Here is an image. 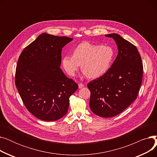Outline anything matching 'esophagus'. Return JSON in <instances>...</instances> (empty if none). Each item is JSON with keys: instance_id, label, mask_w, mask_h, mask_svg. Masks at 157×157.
<instances>
[{"instance_id": "obj_1", "label": "esophagus", "mask_w": 157, "mask_h": 157, "mask_svg": "<svg viewBox=\"0 0 157 157\" xmlns=\"http://www.w3.org/2000/svg\"><path fill=\"white\" fill-rule=\"evenodd\" d=\"M78 86H79V88H81L84 87V85L82 84V83H79V84L78 85Z\"/></svg>"}]
</instances>
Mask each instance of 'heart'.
Returning <instances> with one entry per match:
<instances>
[{
  "mask_svg": "<svg viewBox=\"0 0 157 157\" xmlns=\"http://www.w3.org/2000/svg\"><path fill=\"white\" fill-rule=\"evenodd\" d=\"M114 56V49L110 46L84 42L74 49L72 55L63 57L62 65L69 75L74 76L81 64L84 75L95 79L110 69Z\"/></svg>",
  "mask_w": 157,
  "mask_h": 157,
  "instance_id": "obj_1",
  "label": "heart"
}]
</instances>
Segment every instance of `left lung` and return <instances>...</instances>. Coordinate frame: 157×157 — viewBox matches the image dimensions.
Listing matches in <instances>:
<instances>
[{"label": "left lung", "mask_w": 157, "mask_h": 157, "mask_svg": "<svg viewBox=\"0 0 157 157\" xmlns=\"http://www.w3.org/2000/svg\"><path fill=\"white\" fill-rule=\"evenodd\" d=\"M118 46V53L110 69L88 83L90 108L98 116L110 118L124 111L137 97L143 65L136 46L117 34H107Z\"/></svg>", "instance_id": "left-lung-1"}]
</instances>
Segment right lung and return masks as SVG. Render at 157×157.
Here are the masks:
<instances>
[{"mask_svg": "<svg viewBox=\"0 0 157 157\" xmlns=\"http://www.w3.org/2000/svg\"><path fill=\"white\" fill-rule=\"evenodd\" d=\"M71 40L43 33L19 56L15 85L27 110L39 120L62 118L68 111L69 97L78 88L60 67L62 48Z\"/></svg>", "mask_w": 157, "mask_h": 157, "instance_id": "obj_1", "label": "right lung"}]
</instances>
